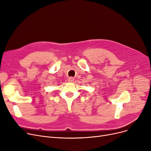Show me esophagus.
<instances>
[{"label":"esophagus","mask_w":151,"mask_h":151,"mask_svg":"<svg viewBox=\"0 0 151 151\" xmlns=\"http://www.w3.org/2000/svg\"><path fill=\"white\" fill-rule=\"evenodd\" d=\"M68 82L72 83V82H73V81H74V79H73V78H72V77H70V78L68 79Z\"/></svg>","instance_id":"34e87169"}]
</instances>
